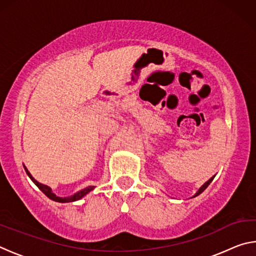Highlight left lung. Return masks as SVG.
I'll use <instances>...</instances> for the list:
<instances>
[{
    "label": "left lung",
    "instance_id": "left-lung-1",
    "mask_svg": "<svg viewBox=\"0 0 256 256\" xmlns=\"http://www.w3.org/2000/svg\"><path fill=\"white\" fill-rule=\"evenodd\" d=\"M214 177H211V178L209 180H208L206 182V183H204V184H203L202 186H201V188H200V190H198V192H196V196H198V194H201L202 192H203V190H204L206 188H208V186H209V184L211 183V182H212V180H214Z\"/></svg>",
    "mask_w": 256,
    "mask_h": 256
}]
</instances>
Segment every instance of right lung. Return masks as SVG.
I'll use <instances>...</instances> for the list:
<instances>
[{
	"label": "right lung",
	"instance_id": "add662e5",
	"mask_svg": "<svg viewBox=\"0 0 256 256\" xmlns=\"http://www.w3.org/2000/svg\"><path fill=\"white\" fill-rule=\"evenodd\" d=\"M24 170H26V168H24ZM26 172H27L28 176L30 177V178H32V180L34 182V183L38 186V188H40V190H42V192L44 193L47 198H50V200L56 201V202H73V201L80 200L81 198H84V196H86V194H88V193L90 192V190H94V186H89V188H84V190H80V192L76 193L74 196H68V198H58V196H56L54 193H52V190L48 188V186H46V185H42V184H40V183H38V182H37L36 180H34L32 175H30V172H29L27 170H26Z\"/></svg>",
	"mask_w": 256,
	"mask_h": 256
}]
</instances>
